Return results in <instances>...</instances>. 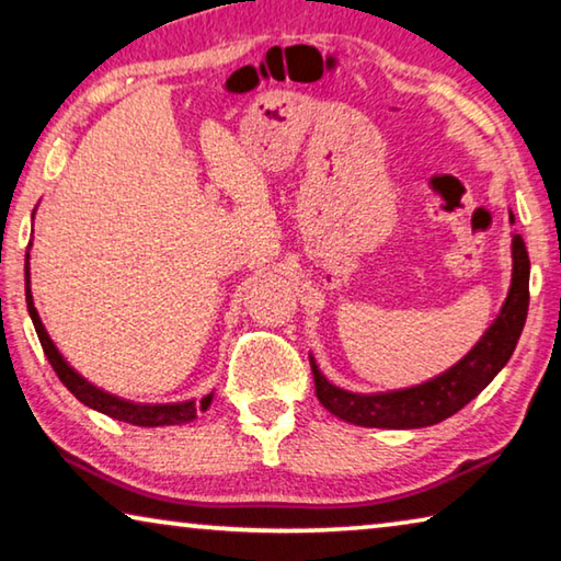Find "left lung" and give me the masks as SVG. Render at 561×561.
Returning a JSON list of instances; mask_svg holds the SVG:
<instances>
[{
	"mask_svg": "<svg viewBox=\"0 0 561 561\" xmlns=\"http://www.w3.org/2000/svg\"><path fill=\"white\" fill-rule=\"evenodd\" d=\"M529 307V257L522 237H512V284L502 311L492 327L485 331L478 344L472 346L468 356L448 371L431 378L428 383L401 388V391L388 393H351L344 388L331 386L324 374L317 368L311 358V371H314L317 398L329 413L364 428H425L435 425L468 405L500 368L507 364L512 351L517 346Z\"/></svg>",
	"mask_w": 561,
	"mask_h": 561,
	"instance_id": "8db88e82",
	"label": "left lung"
}]
</instances>
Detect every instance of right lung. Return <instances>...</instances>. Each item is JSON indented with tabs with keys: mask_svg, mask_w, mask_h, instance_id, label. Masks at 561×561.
Returning <instances> with one entry per match:
<instances>
[{
	"mask_svg": "<svg viewBox=\"0 0 561 561\" xmlns=\"http://www.w3.org/2000/svg\"><path fill=\"white\" fill-rule=\"evenodd\" d=\"M24 284H26V309H30V317L34 321L36 336L42 341V348L46 358H49L51 368L56 376L61 378V383L69 388V391L79 398L83 405L93 408V411L106 413L108 417H116V421L130 423V425H146V428H156V425H180V423H190L195 421L197 413L207 411V405L213 401V393L205 396L201 403L195 401H185V403H165V405H150V403H130L123 401V398L106 393L103 388L89 383L79 371L66 364L64 356L59 354V348L54 346V341L46 334V329L42 324L39 314H36L34 299H32V287H30V254H26L24 262Z\"/></svg>",
	"mask_w": 561,
	"mask_h": 561,
	"instance_id": "right-lung-1",
	"label": "right lung"
}]
</instances>
